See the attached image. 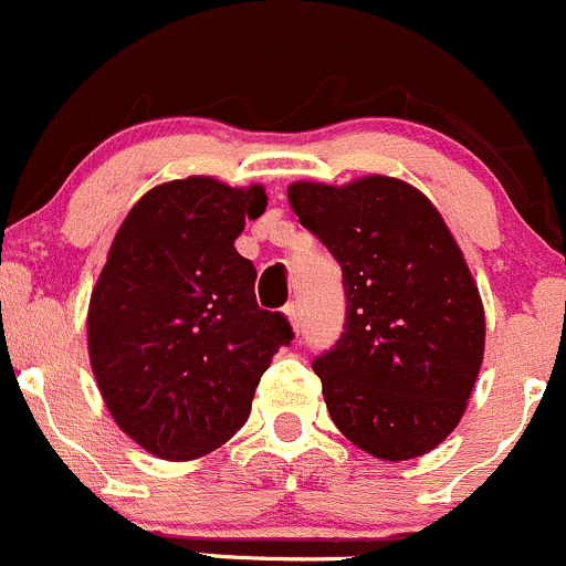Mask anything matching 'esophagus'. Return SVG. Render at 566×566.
<instances>
[{
    "label": "esophagus",
    "mask_w": 566,
    "mask_h": 566,
    "mask_svg": "<svg viewBox=\"0 0 566 566\" xmlns=\"http://www.w3.org/2000/svg\"><path fill=\"white\" fill-rule=\"evenodd\" d=\"M285 316H289V322H291V327H294V333H300L302 313H300V305H296V302H289V305H285Z\"/></svg>",
    "instance_id": "34e87169"
}]
</instances>
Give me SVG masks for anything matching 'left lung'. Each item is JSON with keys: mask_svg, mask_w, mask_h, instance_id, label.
<instances>
[{"mask_svg": "<svg viewBox=\"0 0 566 566\" xmlns=\"http://www.w3.org/2000/svg\"><path fill=\"white\" fill-rule=\"evenodd\" d=\"M302 228L344 272L340 338L313 360L335 427L379 460L443 443L484 357V307L443 217L410 184H291Z\"/></svg>", "mask_w": 566, "mask_h": 566, "instance_id": "8db88e82", "label": "left lung"}]
</instances>
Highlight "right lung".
<instances>
[{"mask_svg": "<svg viewBox=\"0 0 566 566\" xmlns=\"http://www.w3.org/2000/svg\"><path fill=\"white\" fill-rule=\"evenodd\" d=\"M261 187L206 176L161 184L123 220L87 313V346L117 427L161 460H195L244 427L261 374L294 340L255 302L233 248L264 214Z\"/></svg>", "mask_w": 566, "mask_h": 566, "instance_id": "right-lung-1", "label": "right lung"}]
</instances>
